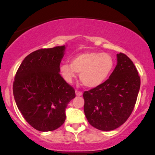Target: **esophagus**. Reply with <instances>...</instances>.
<instances>
[{
  "mask_svg": "<svg viewBox=\"0 0 155 155\" xmlns=\"http://www.w3.org/2000/svg\"><path fill=\"white\" fill-rule=\"evenodd\" d=\"M76 96H81L82 95V92H80V91H78V90H76Z\"/></svg>",
  "mask_w": 155,
  "mask_h": 155,
  "instance_id": "1",
  "label": "esophagus"
}]
</instances>
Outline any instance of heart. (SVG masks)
Returning <instances> with one entry per match:
<instances>
[{"instance_id": "obj_1", "label": "heart", "mask_w": 155, "mask_h": 155, "mask_svg": "<svg viewBox=\"0 0 155 155\" xmlns=\"http://www.w3.org/2000/svg\"><path fill=\"white\" fill-rule=\"evenodd\" d=\"M114 66L115 60L109 54L87 51L76 54L72 58L71 63H62L60 71L68 83L74 81L76 73H80L79 79L84 86L94 88L108 79Z\"/></svg>"}]
</instances>
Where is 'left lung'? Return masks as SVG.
<instances>
[{
	"mask_svg": "<svg viewBox=\"0 0 155 155\" xmlns=\"http://www.w3.org/2000/svg\"><path fill=\"white\" fill-rule=\"evenodd\" d=\"M117 56V64L108 79L83 94L87 120L100 130H113L124 124L139 92L140 76L132 60L123 53Z\"/></svg>",
	"mask_w": 155,
	"mask_h": 155,
	"instance_id": "1",
	"label": "left lung"
}]
</instances>
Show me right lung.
<instances>
[{
    "label": "right lung",
    "instance_id": "right-lung-1",
    "mask_svg": "<svg viewBox=\"0 0 155 155\" xmlns=\"http://www.w3.org/2000/svg\"><path fill=\"white\" fill-rule=\"evenodd\" d=\"M65 47L41 49L23 60L16 73L13 93L17 108L33 128L58 129L65 120L68 104L75 90L60 74Z\"/></svg>",
    "mask_w": 155,
    "mask_h": 155
}]
</instances>
